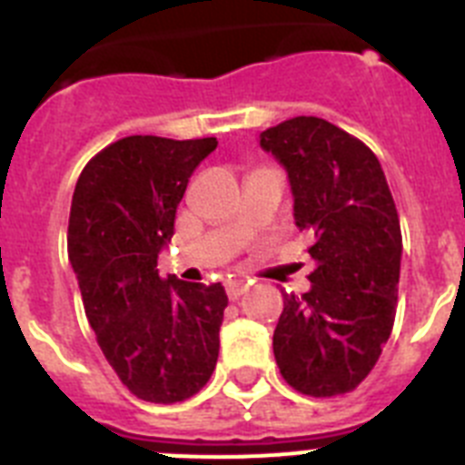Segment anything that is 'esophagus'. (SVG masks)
<instances>
[{
    "mask_svg": "<svg viewBox=\"0 0 465 465\" xmlns=\"http://www.w3.org/2000/svg\"><path fill=\"white\" fill-rule=\"evenodd\" d=\"M246 289H249V286H246L244 282H230L228 286H225V293H228L230 300H237L240 295L246 293Z\"/></svg>",
    "mask_w": 465,
    "mask_h": 465,
    "instance_id": "34e87169",
    "label": "esophagus"
}]
</instances>
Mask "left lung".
Masks as SVG:
<instances>
[{
    "mask_svg": "<svg viewBox=\"0 0 465 465\" xmlns=\"http://www.w3.org/2000/svg\"><path fill=\"white\" fill-rule=\"evenodd\" d=\"M289 174L293 219L310 237V291L283 295L272 349L279 372L307 396L347 393L368 377L391 335L402 237L380 160L316 116L261 133Z\"/></svg>",
    "mask_w": 465,
    "mask_h": 465,
    "instance_id": "8db88e82",
    "label": "left lung"
}]
</instances>
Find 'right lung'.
Returning a JSON list of instances; mask_svg holds the SVG:
<instances>
[{
    "instance_id": "add662e5",
    "label": "right lung",
    "mask_w": 465,
    "mask_h": 465,
    "mask_svg": "<svg viewBox=\"0 0 465 465\" xmlns=\"http://www.w3.org/2000/svg\"><path fill=\"white\" fill-rule=\"evenodd\" d=\"M216 139L134 134L90 160L72 197L67 253L102 354L137 398L179 402L219 359L221 283L160 279L188 179Z\"/></svg>"
}]
</instances>
